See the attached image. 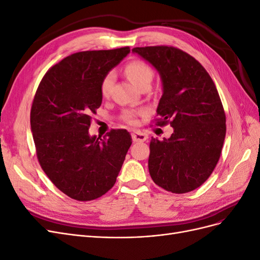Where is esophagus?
I'll list each match as a JSON object with an SVG mask.
<instances>
[{"mask_svg": "<svg viewBox=\"0 0 260 260\" xmlns=\"http://www.w3.org/2000/svg\"><path fill=\"white\" fill-rule=\"evenodd\" d=\"M132 140L133 142H144V141L147 140V135H145L143 132L136 131L132 133Z\"/></svg>", "mask_w": 260, "mask_h": 260, "instance_id": "34e87169", "label": "esophagus"}]
</instances>
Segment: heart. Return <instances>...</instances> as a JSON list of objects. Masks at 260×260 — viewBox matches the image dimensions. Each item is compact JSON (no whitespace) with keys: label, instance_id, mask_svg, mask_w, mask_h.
Instances as JSON below:
<instances>
[{"label":"heart","instance_id":"b5f03b06","mask_svg":"<svg viewBox=\"0 0 260 260\" xmlns=\"http://www.w3.org/2000/svg\"><path fill=\"white\" fill-rule=\"evenodd\" d=\"M124 74L128 77V79L139 89L145 84H148V85L151 84V81L153 79L152 69L149 68V66L146 65L145 62L141 60H133L128 62L124 67ZM114 79L115 77L113 73H108L104 76L103 80L101 82L102 96L104 98L109 96V93H111L112 86L114 83ZM136 115H137L136 112L127 111L123 113V119L129 123H135Z\"/></svg>","mask_w":260,"mask_h":260}]
</instances>
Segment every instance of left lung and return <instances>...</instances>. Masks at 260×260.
<instances>
[{"label":"left lung","instance_id":"1","mask_svg":"<svg viewBox=\"0 0 260 260\" xmlns=\"http://www.w3.org/2000/svg\"><path fill=\"white\" fill-rule=\"evenodd\" d=\"M132 52L158 72L162 95L157 124L174 128L169 139L152 138L149 175L166 191L191 192L214 171L224 142L225 114L216 85L198 60L174 46H145Z\"/></svg>","mask_w":260,"mask_h":260}]
</instances>
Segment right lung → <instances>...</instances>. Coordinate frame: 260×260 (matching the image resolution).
<instances>
[{
	"label": "right lung",
	"instance_id": "1",
	"mask_svg": "<svg viewBox=\"0 0 260 260\" xmlns=\"http://www.w3.org/2000/svg\"><path fill=\"white\" fill-rule=\"evenodd\" d=\"M130 53L129 46L69 55L44 75L31 106L37 157L53 184L86 202L114 186L132 143L124 129L90 136L92 114L103 96L101 82Z\"/></svg>",
	"mask_w": 260,
	"mask_h": 260
}]
</instances>
